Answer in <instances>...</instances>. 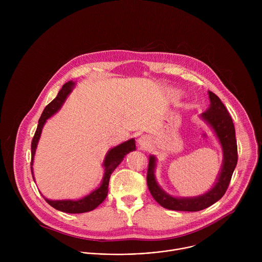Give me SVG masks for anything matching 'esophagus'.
<instances>
[{
	"mask_svg": "<svg viewBox=\"0 0 262 262\" xmlns=\"http://www.w3.org/2000/svg\"><path fill=\"white\" fill-rule=\"evenodd\" d=\"M138 143H139L140 147H142V148H147V147H149V146L151 145L152 139H151L150 137H149V136H147V135H144V136H141V137L139 138Z\"/></svg>",
	"mask_w": 262,
	"mask_h": 262,
	"instance_id": "esophagus-1",
	"label": "esophagus"
}]
</instances>
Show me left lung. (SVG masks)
<instances>
[{
  "label": "left lung",
  "instance_id": "left-lung-1",
  "mask_svg": "<svg viewBox=\"0 0 262 262\" xmlns=\"http://www.w3.org/2000/svg\"><path fill=\"white\" fill-rule=\"evenodd\" d=\"M208 97L210 104L204 113L200 114V119L212 129L221 145L223 163L220 173L211 189L206 193L196 197H175L165 192L160 186L156 177L157 158L151 155L149 157L147 185L155 200L167 209L199 211L209 207L226 193L233 171L236 167L237 145L232 119L226 106L214 93L208 91Z\"/></svg>",
  "mask_w": 262,
  "mask_h": 262
}]
</instances>
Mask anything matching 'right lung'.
I'll list each match as a JSON object with an SVG mask.
<instances>
[{
	"label": "right lung",
	"instance_id": "right-lung-1",
	"mask_svg": "<svg viewBox=\"0 0 262 262\" xmlns=\"http://www.w3.org/2000/svg\"><path fill=\"white\" fill-rule=\"evenodd\" d=\"M74 86H76V83L72 81H69L66 84H64L62 89L59 91L57 97L53 101H51L42 112L41 117L38 121V126H37L36 133L34 135V138L32 140V144H31V156H32L31 171H32L33 179H35L34 173H33L34 157L36 154L37 145H38V142H39V139H40V136L42 133V128H43L47 120L49 118H51L53 115H55L57 112L61 108V106L63 105L64 101L66 100L67 96L70 94V92L72 91ZM134 150H136V141L134 138H132L113 148H111L107 151V154L105 155L103 163H102L103 176H102V180H101L99 186H97L95 190H93L91 193L84 196L83 198L78 199V200H69V199H67V200H50L42 195L43 198L51 206H53L54 208H56L60 211H63V212L83 213V212H88V211L95 209L106 198L107 191H108L107 190L108 180H110L112 173H113V171L117 168V166L123 161L124 157Z\"/></svg>",
	"mask_w": 262,
	"mask_h": 262
}]
</instances>
